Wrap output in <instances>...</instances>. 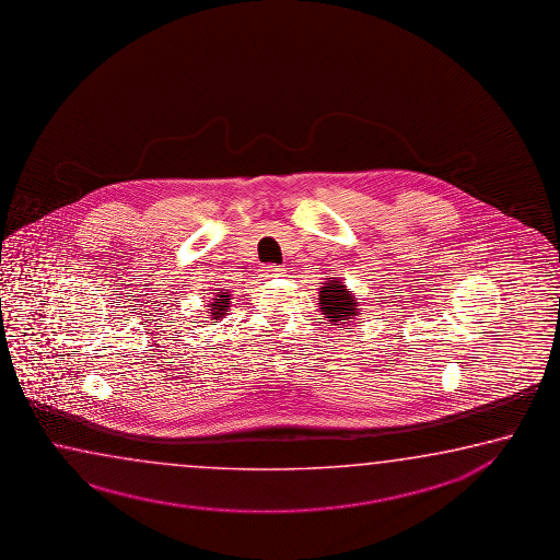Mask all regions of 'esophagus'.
<instances>
[{
    "label": "esophagus",
    "instance_id": "esophagus-1",
    "mask_svg": "<svg viewBox=\"0 0 560 560\" xmlns=\"http://www.w3.org/2000/svg\"><path fill=\"white\" fill-rule=\"evenodd\" d=\"M265 272L266 276H282L284 275V268L282 266L266 265Z\"/></svg>",
    "mask_w": 560,
    "mask_h": 560
}]
</instances>
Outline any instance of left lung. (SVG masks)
Wrapping results in <instances>:
<instances>
[{"label": "left lung", "instance_id": "obj_1", "mask_svg": "<svg viewBox=\"0 0 560 560\" xmlns=\"http://www.w3.org/2000/svg\"><path fill=\"white\" fill-rule=\"evenodd\" d=\"M319 304H322L324 316L334 326H346L349 319L357 316L355 298L347 292L346 284H341L339 280H329L319 290Z\"/></svg>", "mask_w": 560, "mask_h": 560}]
</instances>
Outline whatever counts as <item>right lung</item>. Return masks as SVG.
Returning a JSON list of instances; mask_svg holds the SVG:
<instances>
[{
	"label": "right lung",
	"mask_w": 560,
	"mask_h": 560,
	"mask_svg": "<svg viewBox=\"0 0 560 560\" xmlns=\"http://www.w3.org/2000/svg\"><path fill=\"white\" fill-rule=\"evenodd\" d=\"M229 300H231L229 292H219L217 298H213V304L209 305L213 319H221L224 316V312L229 310Z\"/></svg>",
	"instance_id": "obj_1"
}]
</instances>
